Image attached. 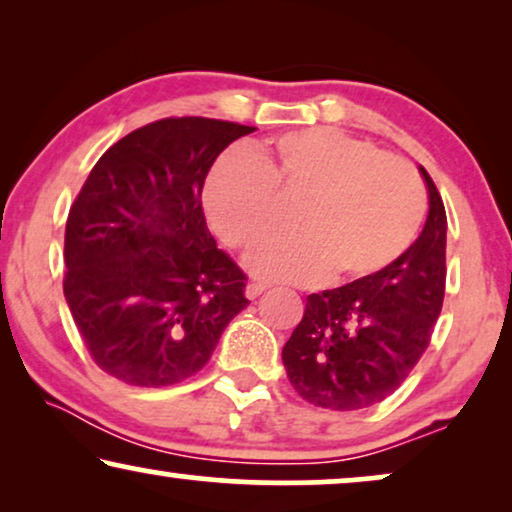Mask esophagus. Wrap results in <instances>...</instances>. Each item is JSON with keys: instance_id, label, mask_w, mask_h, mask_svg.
I'll list each match as a JSON object with an SVG mask.
<instances>
[{"instance_id": "obj_1", "label": "esophagus", "mask_w": 512, "mask_h": 512, "mask_svg": "<svg viewBox=\"0 0 512 512\" xmlns=\"http://www.w3.org/2000/svg\"><path fill=\"white\" fill-rule=\"evenodd\" d=\"M263 291H265V284H261V282H251V284H247V289H244V293H247L249 300L258 298Z\"/></svg>"}]
</instances>
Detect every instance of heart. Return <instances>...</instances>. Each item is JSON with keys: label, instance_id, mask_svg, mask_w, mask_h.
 <instances>
[{"label": "heart", "instance_id": "b5f03b06", "mask_svg": "<svg viewBox=\"0 0 512 512\" xmlns=\"http://www.w3.org/2000/svg\"><path fill=\"white\" fill-rule=\"evenodd\" d=\"M275 198L298 202L296 235L258 244L247 270L284 284L377 275L410 249L426 212L424 188L405 160L333 128L293 130L251 158L221 160L202 207L228 247L247 249L272 228Z\"/></svg>", "mask_w": 512, "mask_h": 512}]
</instances>
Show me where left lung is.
<instances>
[{
	"mask_svg": "<svg viewBox=\"0 0 512 512\" xmlns=\"http://www.w3.org/2000/svg\"><path fill=\"white\" fill-rule=\"evenodd\" d=\"M429 216L405 254L373 277L307 296L282 349L289 382L307 403L361 410L401 387L429 347L445 298L447 216L436 184Z\"/></svg>",
	"mask_w": 512,
	"mask_h": 512,
	"instance_id": "obj_1",
	"label": "left lung"
}]
</instances>
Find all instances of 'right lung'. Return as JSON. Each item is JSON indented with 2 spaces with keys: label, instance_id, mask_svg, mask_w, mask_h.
Segmentation results:
<instances>
[{
  "label": "right lung",
  "instance_id": "add662e5",
  "mask_svg": "<svg viewBox=\"0 0 512 512\" xmlns=\"http://www.w3.org/2000/svg\"><path fill=\"white\" fill-rule=\"evenodd\" d=\"M256 128L163 118L118 139L67 216L65 300L90 356L135 387H170L212 359L240 314L244 272L216 249L202 186Z\"/></svg>",
  "mask_w": 512,
  "mask_h": 512
}]
</instances>
